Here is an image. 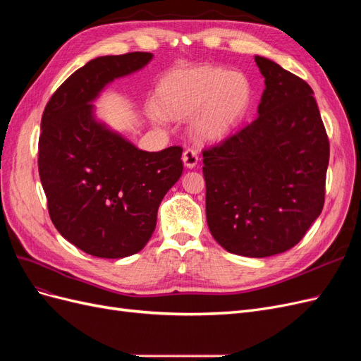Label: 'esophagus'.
<instances>
[{
	"mask_svg": "<svg viewBox=\"0 0 361 361\" xmlns=\"http://www.w3.org/2000/svg\"><path fill=\"white\" fill-rule=\"evenodd\" d=\"M182 159H183L185 167H188V169H194L195 166H197V162H199V155H197V150H194V149L188 147L187 150L183 152Z\"/></svg>",
	"mask_w": 361,
	"mask_h": 361,
	"instance_id": "1",
	"label": "esophagus"
}]
</instances>
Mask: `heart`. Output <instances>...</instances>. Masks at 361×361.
Segmentation results:
<instances>
[{
	"mask_svg": "<svg viewBox=\"0 0 361 361\" xmlns=\"http://www.w3.org/2000/svg\"><path fill=\"white\" fill-rule=\"evenodd\" d=\"M251 96L253 89L244 73L220 66L174 71L159 87L161 105L170 116L185 117L203 106L195 128L207 138L227 134L245 114ZM154 117L161 118L157 108Z\"/></svg>",
	"mask_w": 361,
	"mask_h": 361,
	"instance_id": "1",
	"label": "heart"
}]
</instances>
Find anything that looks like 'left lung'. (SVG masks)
I'll return each mask as SVG.
<instances>
[{"mask_svg":"<svg viewBox=\"0 0 361 361\" xmlns=\"http://www.w3.org/2000/svg\"><path fill=\"white\" fill-rule=\"evenodd\" d=\"M259 116L203 154L206 220L228 253L267 257L297 245L325 202L330 141L312 87L255 57Z\"/></svg>","mask_w":361,"mask_h":361,"instance_id":"8db88e82","label":"left lung"}]
</instances>
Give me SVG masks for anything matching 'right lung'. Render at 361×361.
Segmentation results:
<instances>
[{"mask_svg": "<svg viewBox=\"0 0 361 361\" xmlns=\"http://www.w3.org/2000/svg\"><path fill=\"white\" fill-rule=\"evenodd\" d=\"M150 52L97 57L54 92L42 116L39 176L52 224L96 257L138 253L155 231L164 195L183 171V149L145 152L96 123L105 84L147 64Z\"/></svg>", "mask_w": 361, "mask_h": 361, "instance_id": "right-lung-1", "label": "right lung"}]
</instances>
